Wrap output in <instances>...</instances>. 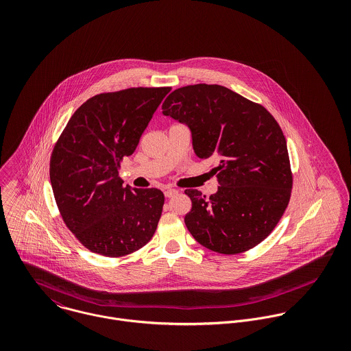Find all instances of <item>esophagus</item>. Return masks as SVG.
<instances>
[{
	"instance_id": "obj_1",
	"label": "esophagus",
	"mask_w": 351,
	"mask_h": 351,
	"mask_svg": "<svg viewBox=\"0 0 351 351\" xmlns=\"http://www.w3.org/2000/svg\"><path fill=\"white\" fill-rule=\"evenodd\" d=\"M177 193H178V191H176V189H166V191H165V197H166V199H170V197L176 196Z\"/></svg>"
}]
</instances>
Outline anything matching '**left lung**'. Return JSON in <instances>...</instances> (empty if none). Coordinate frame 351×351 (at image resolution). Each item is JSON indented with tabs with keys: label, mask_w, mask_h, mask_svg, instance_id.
Here are the masks:
<instances>
[{
	"label": "left lung",
	"mask_w": 351,
	"mask_h": 351,
	"mask_svg": "<svg viewBox=\"0 0 351 351\" xmlns=\"http://www.w3.org/2000/svg\"><path fill=\"white\" fill-rule=\"evenodd\" d=\"M162 113L189 128L199 158L217 160L215 195L185 191L192 237L228 255L261 243L285 212L292 189L287 141L274 117L228 88L206 84L174 90Z\"/></svg>",
	"instance_id": "obj_1"
}]
</instances>
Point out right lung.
<instances>
[{
    "label": "right lung",
    "instance_id": "obj_1",
    "mask_svg": "<svg viewBox=\"0 0 351 351\" xmlns=\"http://www.w3.org/2000/svg\"><path fill=\"white\" fill-rule=\"evenodd\" d=\"M170 88L102 93L70 117L50 162L52 192L75 238L104 256H123L150 242L165 196L159 189L123 186L119 166L136 150Z\"/></svg>",
    "mask_w": 351,
    "mask_h": 351
}]
</instances>
